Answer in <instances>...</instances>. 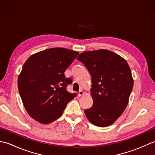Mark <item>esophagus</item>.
I'll return each mask as SVG.
<instances>
[{
	"label": "esophagus",
	"mask_w": 155,
	"mask_h": 155,
	"mask_svg": "<svg viewBox=\"0 0 155 155\" xmlns=\"http://www.w3.org/2000/svg\"><path fill=\"white\" fill-rule=\"evenodd\" d=\"M83 94H84V92L82 91V90H81V91H78V97H81V96H83Z\"/></svg>",
	"instance_id": "obj_1"
}]
</instances>
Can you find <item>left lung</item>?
Segmentation results:
<instances>
[{
  "label": "left lung",
  "mask_w": 155,
  "mask_h": 155,
  "mask_svg": "<svg viewBox=\"0 0 155 155\" xmlns=\"http://www.w3.org/2000/svg\"><path fill=\"white\" fill-rule=\"evenodd\" d=\"M77 59L86 66L92 79L93 104L84 113L96 126H109L127 107L133 87L129 66L120 56L105 49L84 52Z\"/></svg>",
  "instance_id": "1"
}]
</instances>
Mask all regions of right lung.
I'll return each mask as SVG.
<instances>
[{"label":"right lung","instance_id":"add662e5","mask_svg":"<svg viewBox=\"0 0 155 155\" xmlns=\"http://www.w3.org/2000/svg\"><path fill=\"white\" fill-rule=\"evenodd\" d=\"M78 52L52 48L31 55L18 78V88L26 110L35 120L48 124L63 113L68 102L77 96L68 93L70 78L64 71Z\"/></svg>","mask_w":155,"mask_h":155}]
</instances>
